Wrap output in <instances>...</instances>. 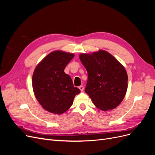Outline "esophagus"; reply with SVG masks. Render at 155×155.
I'll list each match as a JSON object with an SVG mask.
<instances>
[{"mask_svg": "<svg viewBox=\"0 0 155 155\" xmlns=\"http://www.w3.org/2000/svg\"><path fill=\"white\" fill-rule=\"evenodd\" d=\"M79 90H80L81 92H83V91H84V87H83V85L79 86Z\"/></svg>", "mask_w": 155, "mask_h": 155, "instance_id": "34e87169", "label": "esophagus"}]
</instances>
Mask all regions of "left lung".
<instances>
[{
  "label": "left lung",
  "instance_id": "left-lung-1",
  "mask_svg": "<svg viewBox=\"0 0 155 155\" xmlns=\"http://www.w3.org/2000/svg\"><path fill=\"white\" fill-rule=\"evenodd\" d=\"M79 58L88 72L85 91L94 104L104 111L118 106L127 89L128 76L125 68L104 50L82 54Z\"/></svg>",
  "mask_w": 155,
  "mask_h": 155
}]
</instances>
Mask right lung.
<instances>
[{"label":"right lung","instance_id":"add662e5","mask_svg":"<svg viewBox=\"0 0 155 155\" xmlns=\"http://www.w3.org/2000/svg\"><path fill=\"white\" fill-rule=\"evenodd\" d=\"M74 55L61 51L49 54L37 65L33 74L32 86L41 105L48 112L61 114L73 104L80 90L74 86L64 70Z\"/></svg>","mask_w":155,"mask_h":155}]
</instances>
